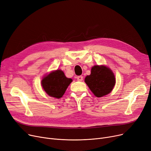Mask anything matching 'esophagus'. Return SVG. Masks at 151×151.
Returning a JSON list of instances; mask_svg holds the SVG:
<instances>
[{
	"label": "esophagus",
	"mask_w": 151,
	"mask_h": 151,
	"mask_svg": "<svg viewBox=\"0 0 151 151\" xmlns=\"http://www.w3.org/2000/svg\"><path fill=\"white\" fill-rule=\"evenodd\" d=\"M77 78V80L78 81H82L83 80V76H78L76 77Z\"/></svg>",
	"instance_id": "34e87169"
}]
</instances>
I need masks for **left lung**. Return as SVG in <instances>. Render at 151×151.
<instances>
[{
	"label": "left lung",
	"instance_id": "left-lung-1",
	"mask_svg": "<svg viewBox=\"0 0 151 151\" xmlns=\"http://www.w3.org/2000/svg\"><path fill=\"white\" fill-rule=\"evenodd\" d=\"M85 82L95 96L101 97L112 91L116 80L109 68L104 65H95L91 69V75L86 77Z\"/></svg>",
	"mask_w": 151,
	"mask_h": 151
}]
</instances>
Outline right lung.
I'll use <instances>...</instances> for the list:
<instances>
[{
    "mask_svg": "<svg viewBox=\"0 0 151 151\" xmlns=\"http://www.w3.org/2000/svg\"><path fill=\"white\" fill-rule=\"evenodd\" d=\"M71 81L72 80L67 78L62 71L58 70L45 77L42 84L45 91L50 96L59 99L64 94Z\"/></svg>",
    "mask_w": 151,
    "mask_h": 151,
    "instance_id": "right-lung-1",
    "label": "right lung"
}]
</instances>
